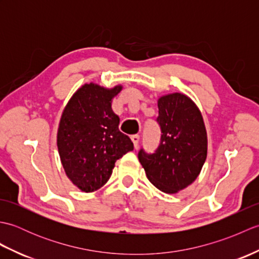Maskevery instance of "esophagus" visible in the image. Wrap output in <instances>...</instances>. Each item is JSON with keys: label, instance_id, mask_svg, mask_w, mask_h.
<instances>
[{"label": "esophagus", "instance_id": "1", "mask_svg": "<svg viewBox=\"0 0 259 259\" xmlns=\"http://www.w3.org/2000/svg\"><path fill=\"white\" fill-rule=\"evenodd\" d=\"M131 140H133L134 146H135V148L137 149V148H138V145H139L140 137L138 135H134V136H131Z\"/></svg>", "mask_w": 259, "mask_h": 259}]
</instances>
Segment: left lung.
I'll return each instance as SVG.
<instances>
[{
	"mask_svg": "<svg viewBox=\"0 0 259 259\" xmlns=\"http://www.w3.org/2000/svg\"><path fill=\"white\" fill-rule=\"evenodd\" d=\"M161 140L152 155L138 153L147 178L164 194H177L199 176L207 158L208 139L202 114L185 93L158 98Z\"/></svg>",
	"mask_w": 259,
	"mask_h": 259,
	"instance_id": "8db88e82",
	"label": "left lung"
}]
</instances>
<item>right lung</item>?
I'll return each mask as SVG.
<instances>
[{
  "label": "right lung",
  "instance_id": "1",
  "mask_svg": "<svg viewBox=\"0 0 259 259\" xmlns=\"http://www.w3.org/2000/svg\"><path fill=\"white\" fill-rule=\"evenodd\" d=\"M122 85L84 83L70 98L59 122L57 146L67 177L81 191L93 192L108 183L115 161L134 150L120 133L113 98Z\"/></svg>",
  "mask_w": 259,
  "mask_h": 259
}]
</instances>
